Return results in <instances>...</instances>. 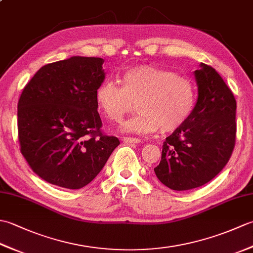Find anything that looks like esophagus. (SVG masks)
Listing matches in <instances>:
<instances>
[{"label":"esophagus","mask_w":253,"mask_h":253,"mask_svg":"<svg viewBox=\"0 0 253 253\" xmlns=\"http://www.w3.org/2000/svg\"><path fill=\"white\" fill-rule=\"evenodd\" d=\"M123 141L125 143H139L140 142V139L132 138V137H125L123 139Z\"/></svg>","instance_id":"1"}]
</instances>
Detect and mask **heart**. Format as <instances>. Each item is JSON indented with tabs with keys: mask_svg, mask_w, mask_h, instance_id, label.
Returning a JSON list of instances; mask_svg holds the SVG:
<instances>
[{
	"mask_svg": "<svg viewBox=\"0 0 253 253\" xmlns=\"http://www.w3.org/2000/svg\"><path fill=\"white\" fill-rule=\"evenodd\" d=\"M95 102L107 120L120 122L136 102L137 114L122 126L126 132L151 133L159 128L170 132L184 125L196 103L190 78L168 69L143 64L128 68L122 87L105 79L95 90Z\"/></svg>",
	"mask_w": 253,
	"mask_h": 253,
	"instance_id": "b5f03b06",
	"label": "heart"
}]
</instances>
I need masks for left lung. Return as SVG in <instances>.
<instances>
[{
  "instance_id": "obj_1",
  "label": "left lung",
  "mask_w": 253,
  "mask_h": 253,
  "mask_svg": "<svg viewBox=\"0 0 253 253\" xmlns=\"http://www.w3.org/2000/svg\"><path fill=\"white\" fill-rule=\"evenodd\" d=\"M198 99L191 115L163 143L154 169L158 179L171 190L201 187L212 180L233 153L236 139V100L213 67L195 71Z\"/></svg>"
}]
</instances>
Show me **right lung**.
<instances>
[{
  "label": "right lung",
  "instance_id": "obj_1",
  "mask_svg": "<svg viewBox=\"0 0 253 253\" xmlns=\"http://www.w3.org/2000/svg\"><path fill=\"white\" fill-rule=\"evenodd\" d=\"M101 57L72 56L41 67L17 105L20 151L43 180L67 189L92 181L120 144L100 131L95 90L105 79Z\"/></svg>",
  "mask_w": 253,
  "mask_h": 253
}]
</instances>
